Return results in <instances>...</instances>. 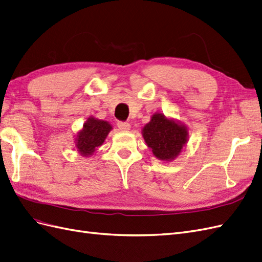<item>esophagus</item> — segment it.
Here are the masks:
<instances>
[{"instance_id": "esophagus-1", "label": "esophagus", "mask_w": 262, "mask_h": 262, "mask_svg": "<svg viewBox=\"0 0 262 262\" xmlns=\"http://www.w3.org/2000/svg\"><path fill=\"white\" fill-rule=\"evenodd\" d=\"M117 126L120 130H129L130 129V124H128L127 122H118Z\"/></svg>"}]
</instances>
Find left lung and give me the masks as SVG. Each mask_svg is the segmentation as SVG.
Segmentation results:
<instances>
[{"label": "left lung", "mask_w": 262, "mask_h": 262, "mask_svg": "<svg viewBox=\"0 0 262 262\" xmlns=\"http://www.w3.org/2000/svg\"><path fill=\"white\" fill-rule=\"evenodd\" d=\"M143 137L155 157L172 160L187 143L188 132L184 125L168 119L162 113H156L143 128Z\"/></svg>", "instance_id": "1"}]
</instances>
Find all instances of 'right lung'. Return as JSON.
I'll return each instance as SVG.
<instances>
[{"instance_id":"right-lung-1","label":"right lung","mask_w":262,"mask_h":262,"mask_svg":"<svg viewBox=\"0 0 262 262\" xmlns=\"http://www.w3.org/2000/svg\"><path fill=\"white\" fill-rule=\"evenodd\" d=\"M112 130V126L108 122L99 120L94 117L87 119L83 129L78 132L76 137V147L82 156L93 155L97 147L103 145L105 138Z\"/></svg>"}]
</instances>
